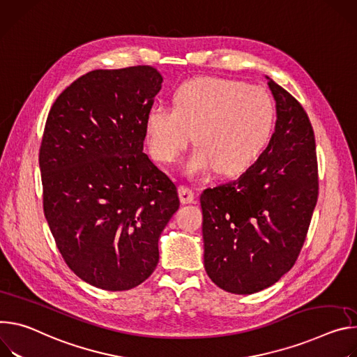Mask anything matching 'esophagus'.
<instances>
[{
  "instance_id": "obj_1",
  "label": "esophagus",
  "mask_w": 357,
  "mask_h": 357,
  "mask_svg": "<svg viewBox=\"0 0 357 357\" xmlns=\"http://www.w3.org/2000/svg\"><path fill=\"white\" fill-rule=\"evenodd\" d=\"M178 195L183 204H191L195 202V192L187 185H178Z\"/></svg>"
}]
</instances>
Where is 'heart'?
<instances>
[{
    "label": "heart",
    "instance_id": "obj_1",
    "mask_svg": "<svg viewBox=\"0 0 357 357\" xmlns=\"http://www.w3.org/2000/svg\"><path fill=\"white\" fill-rule=\"evenodd\" d=\"M273 121V102L264 88L204 76L178 86L174 107L154 105L146 119V135L155 160L172 163L195 133L199 147L184 163L187 174L217 170L232 176L257 162L271 139Z\"/></svg>",
    "mask_w": 357,
    "mask_h": 357
}]
</instances>
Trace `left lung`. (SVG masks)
<instances>
[{
	"instance_id": "8db88e82",
	"label": "left lung",
	"mask_w": 357,
	"mask_h": 357,
	"mask_svg": "<svg viewBox=\"0 0 357 357\" xmlns=\"http://www.w3.org/2000/svg\"><path fill=\"white\" fill-rule=\"evenodd\" d=\"M276 102L275 132L238 178L206 188L204 266L221 289L250 295L296 262L318 202L314 135L302 105L268 77Z\"/></svg>"
}]
</instances>
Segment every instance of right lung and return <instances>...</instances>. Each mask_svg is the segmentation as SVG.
<instances>
[{"mask_svg": "<svg viewBox=\"0 0 357 357\" xmlns=\"http://www.w3.org/2000/svg\"><path fill=\"white\" fill-rule=\"evenodd\" d=\"M163 77L149 65L96 69L54 102L39 147L45 218L66 265L105 291L144 282L178 210L176 184L146 153Z\"/></svg>", "mask_w": 357, "mask_h": 357, "instance_id": "1", "label": "right lung"}]
</instances>
